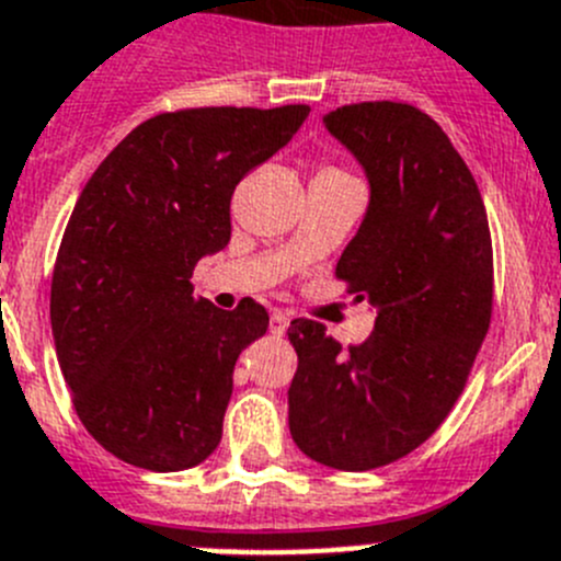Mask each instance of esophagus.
<instances>
[{
  "instance_id": "1",
  "label": "esophagus",
  "mask_w": 561,
  "mask_h": 561,
  "mask_svg": "<svg viewBox=\"0 0 561 561\" xmlns=\"http://www.w3.org/2000/svg\"><path fill=\"white\" fill-rule=\"evenodd\" d=\"M286 328H289V317H286L284 311H275V314L270 317V331L275 333V336H284Z\"/></svg>"
}]
</instances>
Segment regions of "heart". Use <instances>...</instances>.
<instances>
[{
    "instance_id": "b5f03b06",
    "label": "heart",
    "mask_w": 561,
    "mask_h": 561,
    "mask_svg": "<svg viewBox=\"0 0 561 561\" xmlns=\"http://www.w3.org/2000/svg\"><path fill=\"white\" fill-rule=\"evenodd\" d=\"M320 174H347V172H342V169H336V167H328V169H322Z\"/></svg>"
}]
</instances>
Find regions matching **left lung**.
<instances>
[{
  "label": "left lung",
  "instance_id": "8db88e82",
  "mask_svg": "<svg viewBox=\"0 0 561 561\" xmlns=\"http://www.w3.org/2000/svg\"><path fill=\"white\" fill-rule=\"evenodd\" d=\"M369 180L336 277L378 311L367 342L291 320L289 431L308 459L362 472L420 448L450 414L492 320L486 208L450 138L420 107L358 102L325 116Z\"/></svg>",
  "mask_w": 561,
  "mask_h": 561
}]
</instances>
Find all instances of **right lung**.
<instances>
[{
  "mask_svg": "<svg viewBox=\"0 0 561 561\" xmlns=\"http://www.w3.org/2000/svg\"><path fill=\"white\" fill-rule=\"evenodd\" d=\"M308 105L186 107L141 122L82 188L53 272L55 351L77 417L107 454L152 472L217 450L233 367L270 328L250 297L194 300L192 272L230 241V197Z\"/></svg>",
  "mask_w": 561,
  "mask_h": 561,
  "instance_id": "add662e5",
  "label": "right lung"
}]
</instances>
